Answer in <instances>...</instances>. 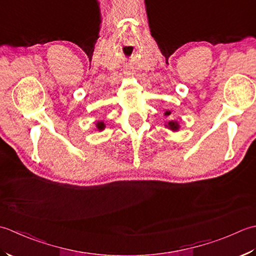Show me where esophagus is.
Instances as JSON below:
<instances>
[{"label":"esophagus","mask_w":256,"mask_h":256,"mask_svg":"<svg viewBox=\"0 0 256 256\" xmlns=\"http://www.w3.org/2000/svg\"><path fill=\"white\" fill-rule=\"evenodd\" d=\"M124 75H126L127 77H132V72H130L129 70H127L126 72H124Z\"/></svg>","instance_id":"1"}]
</instances>
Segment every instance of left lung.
Returning a JSON list of instances; mask_svg holds the SVG:
<instances>
[{
    "instance_id": "left-lung-1",
    "label": "left lung",
    "mask_w": 256,
    "mask_h": 256,
    "mask_svg": "<svg viewBox=\"0 0 256 256\" xmlns=\"http://www.w3.org/2000/svg\"><path fill=\"white\" fill-rule=\"evenodd\" d=\"M170 114H171L170 110H166L164 116L168 117V116H170ZM164 126H166V128H168L169 130H171V132H179V130H180V124L176 120L166 122Z\"/></svg>"
}]
</instances>
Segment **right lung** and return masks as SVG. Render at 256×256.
Masks as SVG:
<instances>
[{"label": "right lung", "mask_w": 256, "mask_h": 256, "mask_svg": "<svg viewBox=\"0 0 256 256\" xmlns=\"http://www.w3.org/2000/svg\"><path fill=\"white\" fill-rule=\"evenodd\" d=\"M105 128H106V124L102 120H97L96 122V130H98V132H102V130Z\"/></svg>", "instance_id": "add662e5"}]
</instances>
